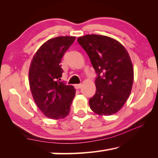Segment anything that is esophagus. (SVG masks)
Masks as SVG:
<instances>
[{
  "label": "esophagus",
  "instance_id": "34e87169",
  "mask_svg": "<svg viewBox=\"0 0 158 158\" xmlns=\"http://www.w3.org/2000/svg\"><path fill=\"white\" fill-rule=\"evenodd\" d=\"M82 87V84H77V85H75V88H76V89H80Z\"/></svg>",
  "mask_w": 158,
  "mask_h": 158
}]
</instances>
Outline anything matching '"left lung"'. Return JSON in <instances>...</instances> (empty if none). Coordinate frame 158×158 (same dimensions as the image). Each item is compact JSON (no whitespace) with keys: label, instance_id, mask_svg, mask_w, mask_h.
<instances>
[{"label":"left lung","instance_id":"obj_1","mask_svg":"<svg viewBox=\"0 0 158 158\" xmlns=\"http://www.w3.org/2000/svg\"><path fill=\"white\" fill-rule=\"evenodd\" d=\"M88 54L97 76L96 94L89 99L93 111L109 116L120 110L129 98L134 70L127 49L106 36L88 34L77 39Z\"/></svg>","mask_w":158,"mask_h":158}]
</instances>
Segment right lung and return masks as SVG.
<instances>
[{
    "label": "right lung",
    "instance_id": "obj_1",
    "mask_svg": "<svg viewBox=\"0 0 158 158\" xmlns=\"http://www.w3.org/2000/svg\"><path fill=\"white\" fill-rule=\"evenodd\" d=\"M75 36H58L43 44L31 60L29 72L30 89L42 113L59 119L68 115L75 95L73 85L61 81V60L74 42Z\"/></svg>",
    "mask_w": 158,
    "mask_h": 158
}]
</instances>
